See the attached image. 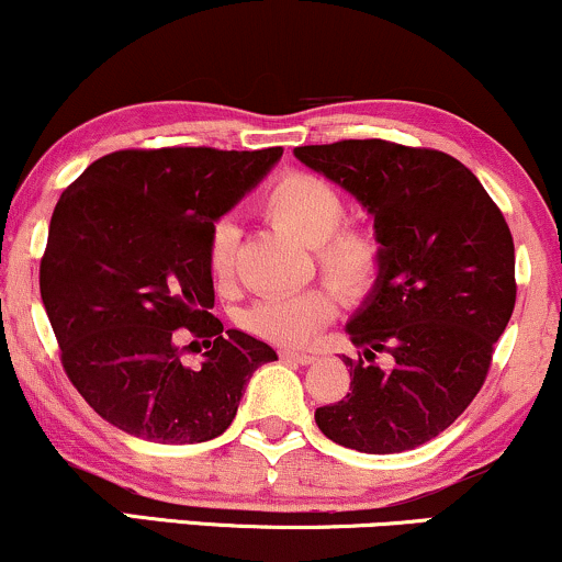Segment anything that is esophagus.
I'll list each match as a JSON object with an SVG mask.
<instances>
[{"label": "esophagus", "mask_w": 562, "mask_h": 562, "mask_svg": "<svg viewBox=\"0 0 562 562\" xmlns=\"http://www.w3.org/2000/svg\"><path fill=\"white\" fill-rule=\"evenodd\" d=\"M281 358L289 360V362H300V366H310V362L315 360V355H310V352H296V349H283Z\"/></svg>", "instance_id": "34e87169"}]
</instances>
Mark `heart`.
Wrapping results in <instances>:
<instances>
[{"label": "heart", "instance_id": "b5f03b06", "mask_svg": "<svg viewBox=\"0 0 562 562\" xmlns=\"http://www.w3.org/2000/svg\"><path fill=\"white\" fill-rule=\"evenodd\" d=\"M262 210L276 226L313 247L315 262L328 283L341 296L368 292L379 273L381 247L371 231L341 226L345 200L331 183L310 173H283L262 196ZM239 231L223 221L210 236V273L215 281H226L234 270ZM334 315V296L326 289L313 286L305 292L266 296L239 315L249 334L283 347L307 345Z\"/></svg>", "mask_w": 562, "mask_h": 562}]
</instances>
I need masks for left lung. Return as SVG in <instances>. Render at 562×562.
I'll use <instances>...</instances> for the list:
<instances>
[{
    "label": "left lung",
    "mask_w": 562,
    "mask_h": 562,
    "mask_svg": "<svg viewBox=\"0 0 562 562\" xmlns=\"http://www.w3.org/2000/svg\"><path fill=\"white\" fill-rule=\"evenodd\" d=\"M373 217L379 273L347 334L349 394L315 411L328 439L368 454L439 437L471 405L516 307V247L479 178L437 149L381 138L296 147ZM386 351L389 367L374 355Z\"/></svg>",
    "instance_id": "8db88e82"
}]
</instances>
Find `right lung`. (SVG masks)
I'll use <instances>...</instances> for the list:
<instances>
[{
  "instance_id": "1",
  "label": "right lung",
  "mask_w": 562,
  "mask_h": 562,
  "mask_svg": "<svg viewBox=\"0 0 562 562\" xmlns=\"http://www.w3.org/2000/svg\"><path fill=\"white\" fill-rule=\"evenodd\" d=\"M281 155L123 149L63 191L38 286L65 373L108 424L157 445L210 441L231 426L257 368L279 360L210 313V236ZM178 327L205 336L202 367L180 362Z\"/></svg>"
}]
</instances>
